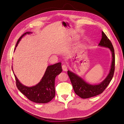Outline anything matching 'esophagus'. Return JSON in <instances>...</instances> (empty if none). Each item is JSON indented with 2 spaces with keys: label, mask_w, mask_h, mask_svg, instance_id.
Instances as JSON below:
<instances>
[{
  "label": "esophagus",
  "mask_w": 124,
  "mask_h": 124,
  "mask_svg": "<svg viewBox=\"0 0 124 124\" xmlns=\"http://www.w3.org/2000/svg\"><path fill=\"white\" fill-rule=\"evenodd\" d=\"M62 68L63 71H67L68 70V67L67 65H63L62 66Z\"/></svg>",
  "instance_id": "1"
}]
</instances>
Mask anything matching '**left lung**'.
I'll list each match as a JSON object with an SVG mask.
<instances>
[{
  "instance_id": "1",
  "label": "left lung",
  "mask_w": 124,
  "mask_h": 124,
  "mask_svg": "<svg viewBox=\"0 0 124 124\" xmlns=\"http://www.w3.org/2000/svg\"><path fill=\"white\" fill-rule=\"evenodd\" d=\"M102 39L98 46L108 48L112 54V62L108 74L101 83L91 84L85 81L82 78L73 72L68 70V74L75 93L82 98H88L101 94L108 86L112 80L115 71V56L113 46L109 39L103 31Z\"/></svg>"
}]
</instances>
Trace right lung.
I'll return each mask as SVG.
<instances>
[{"label": "right lung", "mask_w": 124, "mask_h": 124, "mask_svg": "<svg viewBox=\"0 0 124 124\" xmlns=\"http://www.w3.org/2000/svg\"><path fill=\"white\" fill-rule=\"evenodd\" d=\"M27 32L21 36L17 42L15 50L22 38L26 35L32 34ZM12 71L14 73L13 66ZM62 69L60 62L47 66L45 74L40 82L35 85L28 86L19 81L14 74L18 89L28 99L37 103H46L50 102L55 96V77L61 73Z\"/></svg>", "instance_id": "obj_1"}]
</instances>
